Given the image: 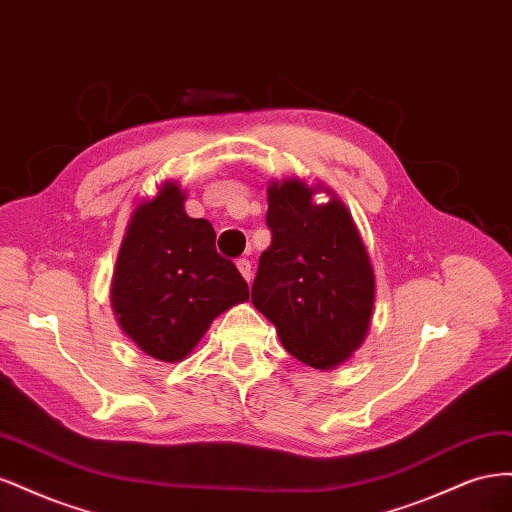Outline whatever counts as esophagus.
<instances>
[{"instance_id":"1","label":"esophagus","mask_w":512,"mask_h":512,"mask_svg":"<svg viewBox=\"0 0 512 512\" xmlns=\"http://www.w3.org/2000/svg\"><path fill=\"white\" fill-rule=\"evenodd\" d=\"M237 269H239V273L245 277L247 282L252 280V262H250V260H247V258H239V260H237Z\"/></svg>"}]
</instances>
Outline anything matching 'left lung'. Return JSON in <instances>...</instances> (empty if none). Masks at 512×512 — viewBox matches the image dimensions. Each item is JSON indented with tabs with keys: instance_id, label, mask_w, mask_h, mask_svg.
I'll return each instance as SVG.
<instances>
[{
	"instance_id": "left-lung-1",
	"label": "left lung",
	"mask_w": 512,
	"mask_h": 512,
	"mask_svg": "<svg viewBox=\"0 0 512 512\" xmlns=\"http://www.w3.org/2000/svg\"><path fill=\"white\" fill-rule=\"evenodd\" d=\"M314 192L301 179L269 185L271 245L258 260L252 303L294 359L333 369L363 344L376 280L342 200L316 205Z\"/></svg>"
}]
</instances>
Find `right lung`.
<instances>
[{"instance_id": "1", "label": "right lung", "mask_w": 512, "mask_h": 512, "mask_svg": "<svg viewBox=\"0 0 512 512\" xmlns=\"http://www.w3.org/2000/svg\"><path fill=\"white\" fill-rule=\"evenodd\" d=\"M185 194L166 181L130 218L113 273L119 327L153 359L188 356L211 322L250 299L235 262L215 250V230L183 209Z\"/></svg>"}]
</instances>
